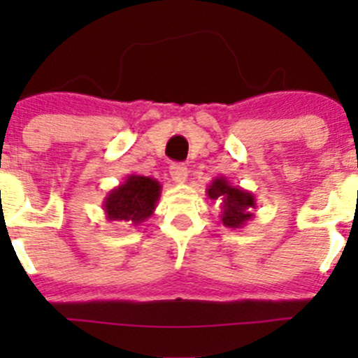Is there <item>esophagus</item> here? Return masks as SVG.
<instances>
[{
  "instance_id": "esophagus-1",
  "label": "esophagus",
  "mask_w": 358,
  "mask_h": 358,
  "mask_svg": "<svg viewBox=\"0 0 358 358\" xmlns=\"http://www.w3.org/2000/svg\"><path fill=\"white\" fill-rule=\"evenodd\" d=\"M169 175H171L173 182L176 183H183L187 180V176H189V169H187L185 164H171V168H169Z\"/></svg>"
}]
</instances>
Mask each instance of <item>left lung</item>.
Here are the masks:
<instances>
[{
  "label": "left lung",
  "instance_id": "left-lung-1",
  "mask_svg": "<svg viewBox=\"0 0 358 358\" xmlns=\"http://www.w3.org/2000/svg\"><path fill=\"white\" fill-rule=\"evenodd\" d=\"M206 194L209 199L220 202L222 208L220 218L227 229H243L255 218L252 213V209L256 208L255 194L239 185H232L225 176H216L206 189Z\"/></svg>",
  "mask_w": 358,
  "mask_h": 358
}]
</instances>
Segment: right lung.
Segmentation results:
<instances>
[{"label":"right lung","mask_w":358,"mask_h":358,"mask_svg":"<svg viewBox=\"0 0 358 358\" xmlns=\"http://www.w3.org/2000/svg\"><path fill=\"white\" fill-rule=\"evenodd\" d=\"M161 197V183L156 178L128 175L122 183L110 190L103 199V211L109 222H128L140 225L156 211Z\"/></svg>","instance_id":"obj_1"}]
</instances>
